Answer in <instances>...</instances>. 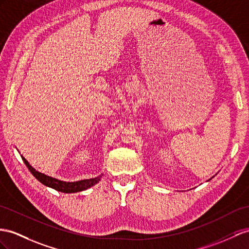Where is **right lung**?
Listing matches in <instances>:
<instances>
[{
    "label": "right lung",
    "mask_w": 249,
    "mask_h": 249,
    "mask_svg": "<svg viewBox=\"0 0 249 249\" xmlns=\"http://www.w3.org/2000/svg\"><path fill=\"white\" fill-rule=\"evenodd\" d=\"M24 163L26 164L27 168L30 170V173L33 174L37 180H39L44 185H46L48 187H52L55 190L61 191V193H66V194H71V193H78V191H82L85 190L89 187L93 186L94 184H97L100 179L101 176L93 178V179H87V180H82V181H78V182H64V181H60L58 179H54V178L48 177L44 174L39 173L36 171L34 167H31V165H29V163L26 161V159L23 158Z\"/></svg>",
    "instance_id": "obj_1"
}]
</instances>
